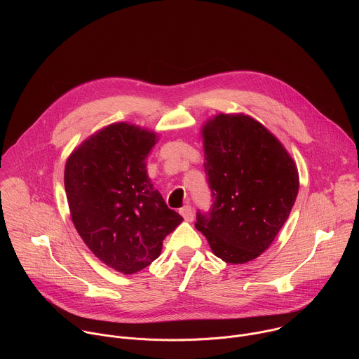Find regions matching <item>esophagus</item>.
<instances>
[{
  "label": "esophagus",
  "mask_w": 359,
  "mask_h": 359,
  "mask_svg": "<svg viewBox=\"0 0 359 359\" xmlns=\"http://www.w3.org/2000/svg\"><path fill=\"white\" fill-rule=\"evenodd\" d=\"M179 213L183 216V219H184L186 222H193L194 215H193V209H191V206H189V204H186V206H183V208L180 209V212H179Z\"/></svg>",
  "instance_id": "obj_1"
}]
</instances>
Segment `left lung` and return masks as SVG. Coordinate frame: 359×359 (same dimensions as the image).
Returning <instances> with one entry per match:
<instances>
[{"label": "left lung", "mask_w": 359, "mask_h": 359, "mask_svg": "<svg viewBox=\"0 0 359 359\" xmlns=\"http://www.w3.org/2000/svg\"><path fill=\"white\" fill-rule=\"evenodd\" d=\"M210 212L196 229L226 263L257 259L287 222L298 193V170L281 142L248 115H216L201 129Z\"/></svg>", "instance_id": "obj_1"}]
</instances>
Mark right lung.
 Returning <instances> with one entry per match:
<instances>
[{"mask_svg":"<svg viewBox=\"0 0 359 359\" xmlns=\"http://www.w3.org/2000/svg\"><path fill=\"white\" fill-rule=\"evenodd\" d=\"M155 132L112 123L83 140L65 165V191L74 226L108 267L133 274L156 260L163 240L183 217L153 187L146 158Z\"/></svg>","mask_w":359,"mask_h":359,"instance_id":"1","label":"right lung"}]
</instances>
